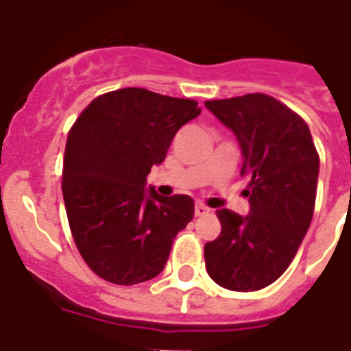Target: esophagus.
<instances>
[{"label":"esophagus","instance_id":"obj_1","mask_svg":"<svg viewBox=\"0 0 351 351\" xmlns=\"http://www.w3.org/2000/svg\"><path fill=\"white\" fill-rule=\"evenodd\" d=\"M208 212H210V208H208L207 205H203V203L198 202L194 205V214H196V216H205Z\"/></svg>","mask_w":351,"mask_h":351}]
</instances>
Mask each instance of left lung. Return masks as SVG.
<instances>
[{"label":"left lung","instance_id":"1","mask_svg":"<svg viewBox=\"0 0 351 351\" xmlns=\"http://www.w3.org/2000/svg\"><path fill=\"white\" fill-rule=\"evenodd\" d=\"M234 132L250 180L248 216L217 210L221 234L205 244V266L217 285L258 291L280 278L311 226L319 157L307 123L266 94L205 101Z\"/></svg>","mask_w":351,"mask_h":351}]
</instances>
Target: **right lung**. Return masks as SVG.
<instances>
[{
  "label": "right lung",
  "instance_id": "obj_1",
  "mask_svg": "<svg viewBox=\"0 0 351 351\" xmlns=\"http://www.w3.org/2000/svg\"><path fill=\"white\" fill-rule=\"evenodd\" d=\"M199 114L194 99L126 87L93 99L71 128L62 171L67 219L87 266L107 282L155 278L193 219L191 196L164 198L146 176Z\"/></svg>",
  "mask_w": 351,
  "mask_h": 351
}]
</instances>
